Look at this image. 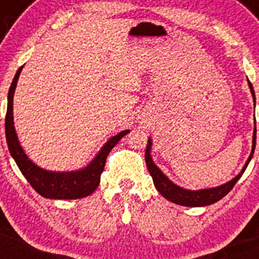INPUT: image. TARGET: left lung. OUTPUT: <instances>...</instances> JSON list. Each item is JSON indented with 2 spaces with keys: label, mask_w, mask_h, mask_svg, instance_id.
Instances as JSON below:
<instances>
[{
  "label": "left lung",
  "mask_w": 259,
  "mask_h": 259,
  "mask_svg": "<svg viewBox=\"0 0 259 259\" xmlns=\"http://www.w3.org/2000/svg\"><path fill=\"white\" fill-rule=\"evenodd\" d=\"M248 84H249L250 92H252L253 100H254L255 103V94H254V89H253L252 83L248 80ZM255 125H254V133H253V146H252V152H250L249 157L246 159L245 165H244L243 170L240 171L238 176L233 179V180L228 181L226 184H222L220 187L216 188H209V189H199V190H188L184 189V188L178 187L176 184H174L172 181L162 172V171L159 170L154 162L152 161L151 157V147H152V141L148 139V144H147V149H146V163L147 167H148L149 174H151L152 179H153V184L156 187V189L158 190L163 197L166 198L170 202L176 203V204H180V206H185V207H203V206H209L212 203L219 202L220 199L225 197V195L228 194L231 189L234 188V185L236 184V181L240 179V176L243 175V172L245 171L246 166L248 163L250 162V159H252L253 153H254V148H255Z\"/></svg>",
  "instance_id": "8db88e82"
}]
</instances>
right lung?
I'll list each match as a JSON object with an SVG mask.
<instances>
[{
    "label": "right lung",
    "mask_w": 259,
    "mask_h": 259,
    "mask_svg": "<svg viewBox=\"0 0 259 259\" xmlns=\"http://www.w3.org/2000/svg\"><path fill=\"white\" fill-rule=\"evenodd\" d=\"M21 69H23V66L16 71L13 83L9 89V96H7L5 132H6V141L10 153L15 159L21 174L29 181V184L34 188L35 192L42 197L50 198V199H78V198H84L92 194L100 185L101 174L105 168L106 158H107L108 153L130 130H124V132L118 133L117 135L111 138L110 141L106 142V144L101 148L98 154L92 159V162L81 170L56 172V171H48L39 167L33 161H30L25 152L23 151L20 143H19L15 126H14L13 101Z\"/></svg>",
    "instance_id": "add662e5"
}]
</instances>
